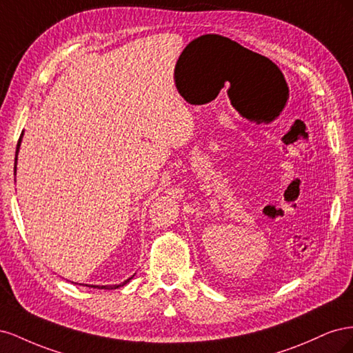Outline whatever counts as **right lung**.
I'll return each mask as SVG.
<instances>
[{
  "label": "right lung",
  "instance_id": "1",
  "mask_svg": "<svg viewBox=\"0 0 353 353\" xmlns=\"http://www.w3.org/2000/svg\"><path fill=\"white\" fill-rule=\"evenodd\" d=\"M19 145H20V140H19V143H17V152H19ZM14 160H17V156H16V159ZM14 172H16V166H14ZM132 279V276H131ZM131 279H128L126 281H123V283H121V284H117V285H91V287H97V288H104V290H112V288H117V287H122V285H125L128 281H130Z\"/></svg>",
  "mask_w": 353,
  "mask_h": 353
}]
</instances>
